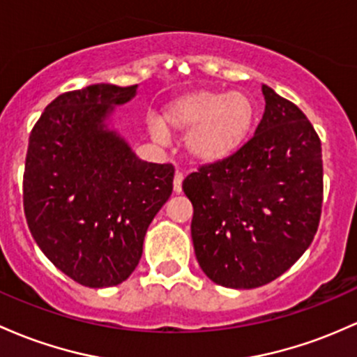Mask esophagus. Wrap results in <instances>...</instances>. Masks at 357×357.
Instances as JSON below:
<instances>
[{
  "label": "esophagus",
  "mask_w": 357,
  "mask_h": 357,
  "mask_svg": "<svg viewBox=\"0 0 357 357\" xmlns=\"http://www.w3.org/2000/svg\"><path fill=\"white\" fill-rule=\"evenodd\" d=\"M172 190H174L176 195H179L183 191V174L181 172H176L174 181H172Z\"/></svg>",
  "instance_id": "1"
}]
</instances>
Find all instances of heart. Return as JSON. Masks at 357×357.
Wrapping results in <instances>:
<instances>
[{
	"label": "heart",
	"instance_id": "b5f03b06",
	"mask_svg": "<svg viewBox=\"0 0 357 357\" xmlns=\"http://www.w3.org/2000/svg\"><path fill=\"white\" fill-rule=\"evenodd\" d=\"M254 120L256 108L245 93L195 89L167 101L160 120H147V132L159 144L167 134H186V158L198 166H217L245 146Z\"/></svg>",
	"mask_w": 357,
	"mask_h": 357
}]
</instances>
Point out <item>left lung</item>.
<instances>
[{
	"mask_svg": "<svg viewBox=\"0 0 357 357\" xmlns=\"http://www.w3.org/2000/svg\"><path fill=\"white\" fill-rule=\"evenodd\" d=\"M264 113L232 159L183 181L191 238L213 283L250 289L276 280L312 244L322 211V146L303 112L262 84Z\"/></svg>",
	"mask_w": 357,
	"mask_h": 357,
	"instance_id": "left-lung-1",
	"label": "left lung"
}]
</instances>
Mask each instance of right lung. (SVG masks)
<instances>
[{
	"mask_svg": "<svg viewBox=\"0 0 357 357\" xmlns=\"http://www.w3.org/2000/svg\"><path fill=\"white\" fill-rule=\"evenodd\" d=\"M137 86L91 84L57 96L29 140L23 206L45 257L89 288L123 283L172 193L174 167L137 158L113 127Z\"/></svg>",
	"mask_w": 357,
	"mask_h": 357,
	"instance_id": "add662e5",
	"label": "right lung"
}]
</instances>
